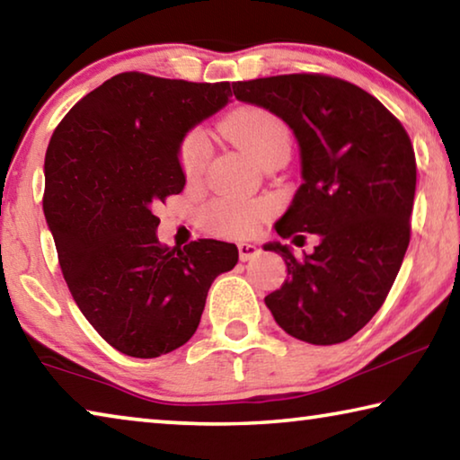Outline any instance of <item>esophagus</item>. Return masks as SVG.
Here are the masks:
<instances>
[{
	"instance_id": "1",
	"label": "esophagus",
	"mask_w": 460,
	"mask_h": 460,
	"mask_svg": "<svg viewBox=\"0 0 460 460\" xmlns=\"http://www.w3.org/2000/svg\"><path fill=\"white\" fill-rule=\"evenodd\" d=\"M237 249H239V260L241 261H249V260L258 258L260 252H261V249L258 245H253V243H239Z\"/></svg>"
}]
</instances>
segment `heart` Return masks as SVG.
Returning <instances> with one entry per match:
<instances>
[{"instance_id": "1", "label": "heart", "mask_w": 460, "mask_h": 460, "mask_svg": "<svg viewBox=\"0 0 460 460\" xmlns=\"http://www.w3.org/2000/svg\"><path fill=\"white\" fill-rule=\"evenodd\" d=\"M223 131L231 136L243 150L258 162L266 160L278 147L290 146V134L282 121L270 111L258 107H245L231 113L223 123ZM211 155V144L205 131L192 129L178 146V164L186 182H199ZM270 205L260 200H231L223 199L207 208L205 221L223 237L243 239L258 233L268 219Z\"/></svg>"}]
</instances>
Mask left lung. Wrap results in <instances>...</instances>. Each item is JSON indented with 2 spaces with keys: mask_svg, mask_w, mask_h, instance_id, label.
Instances as JSON below:
<instances>
[{
  "mask_svg": "<svg viewBox=\"0 0 460 460\" xmlns=\"http://www.w3.org/2000/svg\"><path fill=\"white\" fill-rule=\"evenodd\" d=\"M233 95L274 113L300 147L302 184L276 233L318 235L305 258L279 241L263 245L288 270L266 306L310 345L351 339L384 305L410 243L416 158L406 129L369 93L324 75L239 81Z\"/></svg>",
  "mask_w": 460,
  "mask_h": 460,
  "instance_id": "left-lung-1",
  "label": "left lung"
}]
</instances>
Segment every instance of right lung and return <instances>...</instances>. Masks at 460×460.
I'll return each mask as SVG.
<instances>
[{
	"label": "right lung",
	"mask_w": 460,
	"mask_h": 460,
	"mask_svg": "<svg viewBox=\"0 0 460 460\" xmlns=\"http://www.w3.org/2000/svg\"><path fill=\"white\" fill-rule=\"evenodd\" d=\"M231 101L229 83L121 73L84 95L44 158V217L76 306L109 345L139 359L182 347L208 288L239 252L217 239L158 241L154 208L184 189L178 146Z\"/></svg>",
	"instance_id": "obj_1"
}]
</instances>
